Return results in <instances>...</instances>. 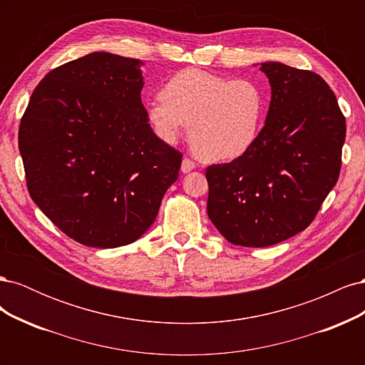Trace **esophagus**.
<instances>
[{
    "label": "esophagus",
    "instance_id": "1",
    "mask_svg": "<svg viewBox=\"0 0 365 365\" xmlns=\"http://www.w3.org/2000/svg\"><path fill=\"white\" fill-rule=\"evenodd\" d=\"M195 168H196V164H195L190 158H184V160H182V164H181L182 173H189V172H192Z\"/></svg>",
    "mask_w": 365,
    "mask_h": 365
}]
</instances>
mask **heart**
<instances>
[{
	"instance_id": "b5f03b06",
	"label": "heart",
	"mask_w": 365,
	"mask_h": 365,
	"mask_svg": "<svg viewBox=\"0 0 365 365\" xmlns=\"http://www.w3.org/2000/svg\"><path fill=\"white\" fill-rule=\"evenodd\" d=\"M148 103L146 115L155 134L175 143L190 125V143L204 161L244 157L260 135L267 98L250 79H228L200 68L175 73Z\"/></svg>"
}]
</instances>
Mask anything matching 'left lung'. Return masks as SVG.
<instances>
[{"label": "left lung", "mask_w": 365, "mask_h": 365, "mask_svg": "<svg viewBox=\"0 0 365 365\" xmlns=\"http://www.w3.org/2000/svg\"><path fill=\"white\" fill-rule=\"evenodd\" d=\"M271 83L256 145L231 163L212 164L207 213L230 244L269 247L306 230L341 170L346 117L322 76L264 62Z\"/></svg>", "instance_id": "8db88e82"}]
</instances>
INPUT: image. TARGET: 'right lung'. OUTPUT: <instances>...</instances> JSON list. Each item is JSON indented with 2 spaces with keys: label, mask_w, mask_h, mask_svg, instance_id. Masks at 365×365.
I'll list each match as a JSON object with an SVG mask.
<instances>
[{
  "label": "right lung",
  "mask_w": 365,
  "mask_h": 365,
  "mask_svg": "<svg viewBox=\"0 0 365 365\" xmlns=\"http://www.w3.org/2000/svg\"><path fill=\"white\" fill-rule=\"evenodd\" d=\"M140 65L106 51L63 63L39 82L21 118L31 200L86 247L141 237L178 180L182 153L153 134Z\"/></svg>",
  "instance_id": "add662e5"
}]
</instances>
